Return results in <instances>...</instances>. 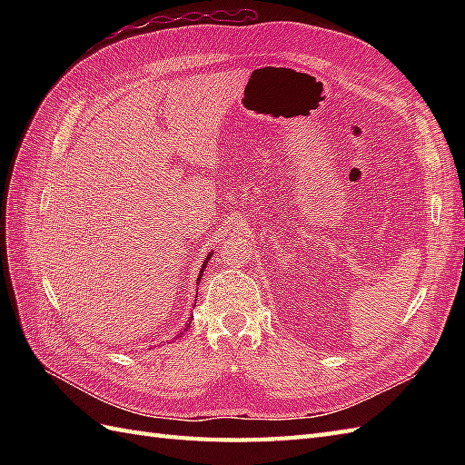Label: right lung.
Returning a JSON list of instances; mask_svg holds the SVG:
<instances>
[{
    "label": "right lung",
    "mask_w": 465,
    "mask_h": 465,
    "mask_svg": "<svg viewBox=\"0 0 465 465\" xmlns=\"http://www.w3.org/2000/svg\"><path fill=\"white\" fill-rule=\"evenodd\" d=\"M213 256V254H207V258H205V262H203V265H202V272H200V275H198V283L202 281V275H203V270H205V265H207V262H209V258Z\"/></svg>",
    "instance_id": "obj_1"
}]
</instances>
